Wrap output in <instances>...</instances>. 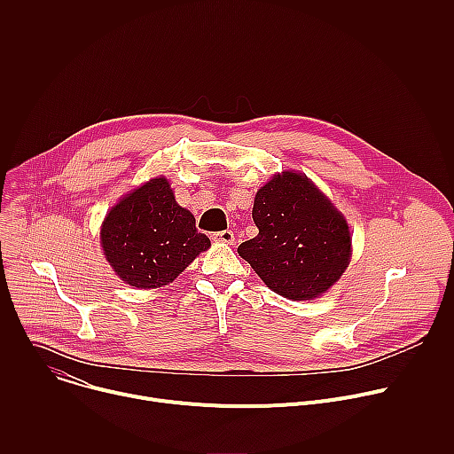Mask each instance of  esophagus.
I'll return each mask as SVG.
<instances>
[{"label":"esophagus","instance_id":"esophagus-1","mask_svg":"<svg viewBox=\"0 0 454 454\" xmlns=\"http://www.w3.org/2000/svg\"><path fill=\"white\" fill-rule=\"evenodd\" d=\"M212 239H214L215 242L233 244V240H235V235H233V231H231V230H223V231H217V233H214V235H212Z\"/></svg>","mask_w":454,"mask_h":454}]
</instances>
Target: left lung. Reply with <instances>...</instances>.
Masks as SVG:
<instances>
[{
  "label": "left lung",
  "mask_w": 454,
  "mask_h": 454,
  "mask_svg": "<svg viewBox=\"0 0 454 454\" xmlns=\"http://www.w3.org/2000/svg\"><path fill=\"white\" fill-rule=\"evenodd\" d=\"M253 221L258 235L242 242L237 253L284 298H317L348 268L347 219L305 174H275L258 188Z\"/></svg>",
  "instance_id": "8db88e82"
}]
</instances>
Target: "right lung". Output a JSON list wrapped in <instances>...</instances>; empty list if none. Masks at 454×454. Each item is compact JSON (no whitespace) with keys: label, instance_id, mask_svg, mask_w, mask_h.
<instances>
[{"label":"right lung","instance_id":"add662e5","mask_svg":"<svg viewBox=\"0 0 454 454\" xmlns=\"http://www.w3.org/2000/svg\"><path fill=\"white\" fill-rule=\"evenodd\" d=\"M100 244L125 284L154 289L177 278L210 247V239L198 231L193 215L176 203L168 181L154 177L109 210Z\"/></svg>","mask_w":454,"mask_h":454}]
</instances>
